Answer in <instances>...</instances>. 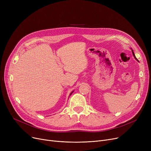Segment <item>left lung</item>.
<instances>
[{"label":"left lung","instance_id":"1","mask_svg":"<svg viewBox=\"0 0 151 151\" xmlns=\"http://www.w3.org/2000/svg\"><path fill=\"white\" fill-rule=\"evenodd\" d=\"M132 53H133V56L134 57V58H135L136 59H137V58H136V57H135V55H134V52H133V50H132Z\"/></svg>","mask_w":151,"mask_h":151}]
</instances>
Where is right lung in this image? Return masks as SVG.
Segmentation results:
<instances>
[{
  "instance_id": "add662e5",
  "label": "right lung",
  "mask_w": 151,
  "mask_h": 151,
  "mask_svg": "<svg viewBox=\"0 0 151 151\" xmlns=\"http://www.w3.org/2000/svg\"><path fill=\"white\" fill-rule=\"evenodd\" d=\"M73 92H71V93H70V96H71V93H73Z\"/></svg>"
}]
</instances>
